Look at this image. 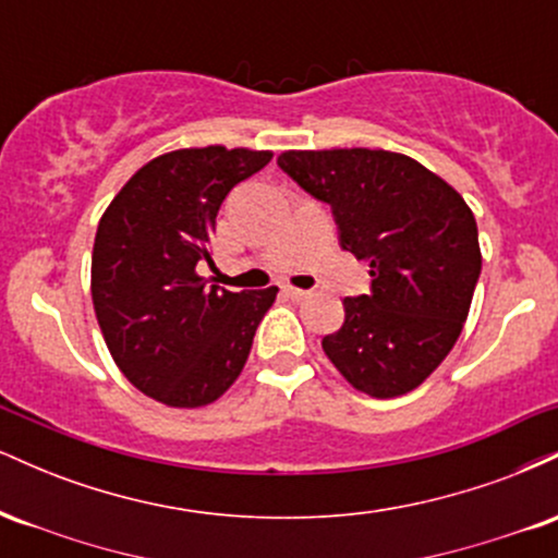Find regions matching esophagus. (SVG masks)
<instances>
[{"mask_svg": "<svg viewBox=\"0 0 558 558\" xmlns=\"http://www.w3.org/2000/svg\"><path fill=\"white\" fill-rule=\"evenodd\" d=\"M283 293H286L288 299H293V301H301V299L310 296V291H301V288H293V286H286Z\"/></svg>", "mask_w": 558, "mask_h": 558, "instance_id": "obj_1", "label": "esophagus"}]
</instances>
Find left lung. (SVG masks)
Masks as SVG:
<instances>
[{"label": "left lung", "instance_id": "1", "mask_svg": "<svg viewBox=\"0 0 558 558\" xmlns=\"http://www.w3.org/2000/svg\"><path fill=\"white\" fill-rule=\"evenodd\" d=\"M278 165L330 204L343 252L369 262V293L343 299L325 354L362 393H409L446 360L470 315L483 265L475 215L444 178L396 151H283Z\"/></svg>", "mask_w": 558, "mask_h": 558}]
</instances>
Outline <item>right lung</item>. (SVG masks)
<instances>
[{
    "label": "right lung",
    "mask_w": 558,
    "mask_h": 558,
    "mask_svg": "<svg viewBox=\"0 0 558 558\" xmlns=\"http://www.w3.org/2000/svg\"><path fill=\"white\" fill-rule=\"evenodd\" d=\"M270 151L178 149L146 162L101 215L92 299L114 364L141 393L178 409L207 407L241 375L278 288L228 291L213 262L220 204L270 162Z\"/></svg>",
    "instance_id": "add662e5"
}]
</instances>
